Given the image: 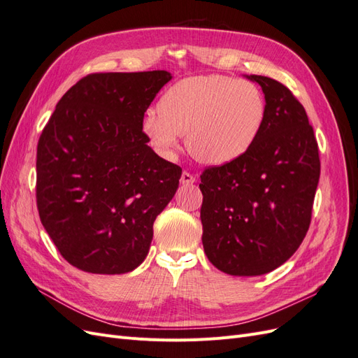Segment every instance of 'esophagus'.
Here are the masks:
<instances>
[{"instance_id":"34e87169","label":"esophagus","mask_w":358,"mask_h":358,"mask_svg":"<svg viewBox=\"0 0 358 358\" xmlns=\"http://www.w3.org/2000/svg\"><path fill=\"white\" fill-rule=\"evenodd\" d=\"M194 182H196V178H194L189 171H182V176H180L182 185H192Z\"/></svg>"}]
</instances>
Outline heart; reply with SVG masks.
Returning a JSON list of instances; mask_svg holds the SVG:
<instances>
[{"label": "heart", "instance_id": "b5f03b06", "mask_svg": "<svg viewBox=\"0 0 358 358\" xmlns=\"http://www.w3.org/2000/svg\"><path fill=\"white\" fill-rule=\"evenodd\" d=\"M263 91L229 76H196L164 92L159 110H149L143 131L161 155L171 157L187 136L189 154L204 164H227L246 154L266 122Z\"/></svg>", "mask_w": 358, "mask_h": 358}]
</instances>
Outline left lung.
<instances>
[{
    "mask_svg": "<svg viewBox=\"0 0 358 358\" xmlns=\"http://www.w3.org/2000/svg\"><path fill=\"white\" fill-rule=\"evenodd\" d=\"M267 113L246 154L201 173L203 248L224 273L272 272L297 251L320 180L318 143L305 107L285 85L251 74Z\"/></svg>",
    "mask_w": 358,
    "mask_h": 358,
    "instance_id": "8db88e82",
    "label": "left lung"
}]
</instances>
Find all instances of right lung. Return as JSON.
Listing matches in <instances>:
<instances>
[{"instance_id": "add662e5", "label": "right lung", "mask_w": 358, "mask_h": 358, "mask_svg": "<svg viewBox=\"0 0 358 358\" xmlns=\"http://www.w3.org/2000/svg\"><path fill=\"white\" fill-rule=\"evenodd\" d=\"M164 70L92 73L64 94L37 145L40 221L67 262L121 275L143 263L182 169L148 146L143 117Z\"/></svg>"}]
</instances>
